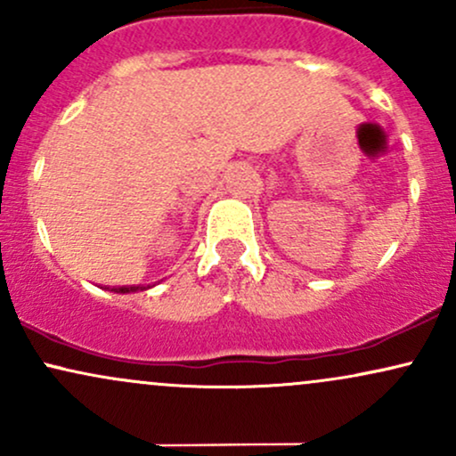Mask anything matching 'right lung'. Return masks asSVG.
<instances>
[{
	"instance_id": "obj_1",
	"label": "right lung",
	"mask_w": 456,
	"mask_h": 456,
	"mask_svg": "<svg viewBox=\"0 0 456 456\" xmlns=\"http://www.w3.org/2000/svg\"><path fill=\"white\" fill-rule=\"evenodd\" d=\"M154 285H124V287H104V289L113 291V294H137V291H145Z\"/></svg>"
}]
</instances>
